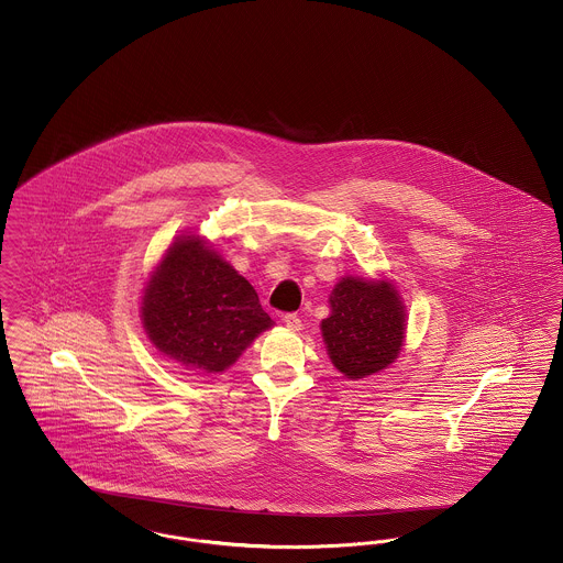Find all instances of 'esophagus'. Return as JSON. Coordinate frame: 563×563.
Wrapping results in <instances>:
<instances>
[{
	"label": "esophagus",
	"instance_id": "1",
	"mask_svg": "<svg viewBox=\"0 0 563 563\" xmlns=\"http://www.w3.org/2000/svg\"><path fill=\"white\" fill-rule=\"evenodd\" d=\"M283 322H285V327H287L289 331H299V329H301V319H299L297 314H285Z\"/></svg>",
	"mask_w": 563,
	"mask_h": 563
}]
</instances>
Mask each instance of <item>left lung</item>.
Instances as JSON below:
<instances>
[{
    "mask_svg": "<svg viewBox=\"0 0 563 563\" xmlns=\"http://www.w3.org/2000/svg\"><path fill=\"white\" fill-rule=\"evenodd\" d=\"M322 342L333 367L349 379L379 374L401 354L407 310L386 278L344 276L329 295Z\"/></svg>",
    "mask_w": 563,
    "mask_h": 563,
    "instance_id": "8db88e82",
    "label": "left lung"
}]
</instances>
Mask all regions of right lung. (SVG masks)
I'll return each instance as SVG.
<instances>
[{
    "label": "right lung",
    "instance_id": "right-lung-1",
    "mask_svg": "<svg viewBox=\"0 0 563 563\" xmlns=\"http://www.w3.org/2000/svg\"><path fill=\"white\" fill-rule=\"evenodd\" d=\"M141 321L164 356L200 374L232 367L274 324L251 283L198 234L166 249L145 283Z\"/></svg>",
    "mask_w": 563,
    "mask_h": 563
}]
</instances>
